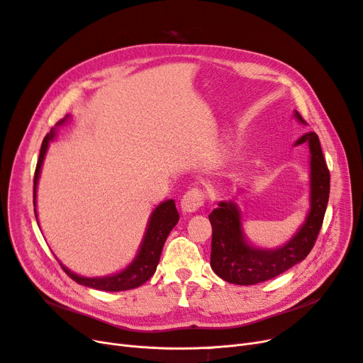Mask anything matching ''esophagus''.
Listing matches in <instances>:
<instances>
[{
	"label": "esophagus",
	"instance_id": "obj_1",
	"mask_svg": "<svg viewBox=\"0 0 363 363\" xmlns=\"http://www.w3.org/2000/svg\"><path fill=\"white\" fill-rule=\"evenodd\" d=\"M204 191L199 189V187H192V189H189L183 195L180 201L182 210L184 213H195L199 207H202V204H204Z\"/></svg>",
	"mask_w": 363,
	"mask_h": 363
}]
</instances>
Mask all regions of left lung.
<instances>
[{"label": "left lung", "instance_id": "8db88e82", "mask_svg": "<svg viewBox=\"0 0 363 363\" xmlns=\"http://www.w3.org/2000/svg\"><path fill=\"white\" fill-rule=\"evenodd\" d=\"M295 118L307 125L295 110ZM310 147V211L296 234L279 249L249 244L242 232L241 211L232 201H220L208 219L213 228L211 269L228 283L250 286L277 277L306 259L320 232L329 199L330 176L315 133L303 134L295 144Z\"/></svg>", "mask_w": 363, "mask_h": 363}]
</instances>
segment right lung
<instances>
[{"mask_svg": "<svg viewBox=\"0 0 363 363\" xmlns=\"http://www.w3.org/2000/svg\"><path fill=\"white\" fill-rule=\"evenodd\" d=\"M67 121L62 119L57 122V125H64ZM55 129L45 137L40 149L38 162L34 174V207H35V198H37V184L41 172V165L45 161V156L49 147V143L55 138ZM35 219H37V210L34 208ZM180 219L179 211L176 208V202L174 199H167L159 204L153 213L150 214V219L147 223L146 234L143 237L138 255L134 257V260L129 264L125 269L121 272H116L113 275H106V277H82L72 271H69L67 267H64L61 262L62 269L67 272L68 277H71L76 283L88 286L92 289H98V291L106 292H121V291H129V289H135L141 284L146 283L156 271V267L159 264V257H161L162 247L165 244V240L171 229L177 225Z\"/></svg>", "mask_w": 363, "mask_h": 363, "instance_id": "right-lung-1", "label": "right lung"}]
</instances>
